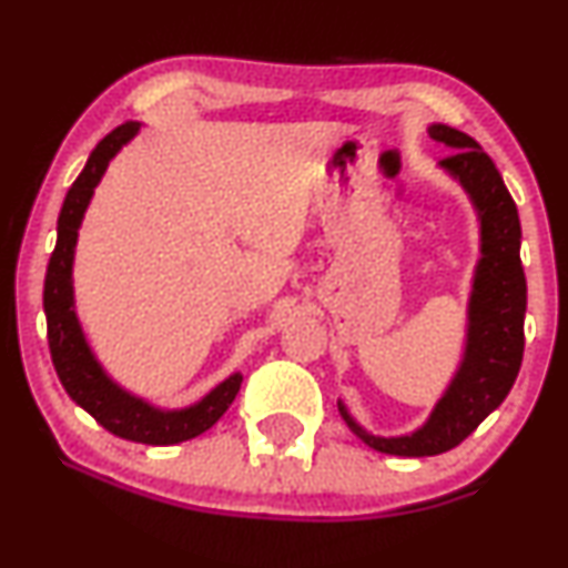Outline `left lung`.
<instances>
[{
    "label": "left lung",
    "mask_w": 568,
    "mask_h": 568,
    "mask_svg": "<svg viewBox=\"0 0 568 568\" xmlns=\"http://www.w3.org/2000/svg\"><path fill=\"white\" fill-rule=\"evenodd\" d=\"M432 140L453 148L442 166L460 180L481 219V262L476 266L468 306V344L460 371L432 418L409 436H373L362 432L344 405L341 418L367 447L386 455L426 457L453 449L479 428L514 388L524 359L526 277L521 266V222L495 161L479 142L453 126L434 124Z\"/></svg>",
    "instance_id": "obj_1"
}]
</instances>
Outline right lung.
I'll list each match as a JSON object with an SVG mask.
<instances>
[{
	"label": "right lung",
	"mask_w": 568,
	"mask_h": 568,
	"mask_svg": "<svg viewBox=\"0 0 568 568\" xmlns=\"http://www.w3.org/2000/svg\"><path fill=\"white\" fill-rule=\"evenodd\" d=\"M140 132L136 121L115 126L111 134H105L98 142V148L89 153L84 172L77 176V182L68 190L63 209L58 216V243L47 264L44 277V314H47V341H50L52 365L58 371V378L63 388L84 407L102 428L121 436V439L153 444V447H166V444H180L193 439V436L209 432L214 423L227 413V407L241 392L243 375H230L224 384H219L214 392L203 396L201 402L187 409H163L150 407L148 402L126 394L102 373L98 359L89 352L84 333H81L77 312H73V288H71V266L73 248H77L81 216L89 206L94 187L100 176L105 174L108 163L121 145H126L132 136Z\"/></svg>",
	"instance_id": "add662e5"
}]
</instances>
